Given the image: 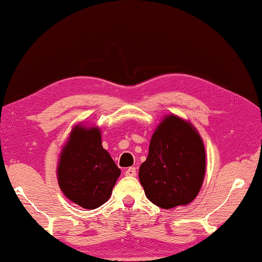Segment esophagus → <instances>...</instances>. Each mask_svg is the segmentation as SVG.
I'll use <instances>...</instances> for the list:
<instances>
[{"label":"esophagus","instance_id":"34e87169","mask_svg":"<svg viewBox=\"0 0 262 262\" xmlns=\"http://www.w3.org/2000/svg\"><path fill=\"white\" fill-rule=\"evenodd\" d=\"M125 176L127 177H136L137 176V170L136 167H128L125 171Z\"/></svg>","mask_w":262,"mask_h":262}]
</instances>
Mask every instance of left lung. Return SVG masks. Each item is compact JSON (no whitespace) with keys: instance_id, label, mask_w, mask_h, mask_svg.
<instances>
[{"instance_id":"8db88e82","label":"left lung","mask_w":262,"mask_h":262,"mask_svg":"<svg viewBox=\"0 0 262 262\" xmlns=\"http://www.w3.org/2000/svg\"><path fill=\"white\" fill-rule=\"evenodd\" d=\"M205 158L195 128L177 116H167L152 136L147 158L139 167L147 199L165 210L191 203L203 184Z\"/></svg>"}]
</instances>
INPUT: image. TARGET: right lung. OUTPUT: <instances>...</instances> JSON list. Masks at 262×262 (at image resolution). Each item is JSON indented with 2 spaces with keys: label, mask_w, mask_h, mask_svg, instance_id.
Masks as SVG:
<instances>
[{
  "label": "right lung",
  "mask_w": 262,
  "mask_h": 262,
  "mask_svg": "<svg viewBox=\"0 0 262 262\" xmlns=\"http://www.w3.org/2000/svg\"><path fill=\"white\" fill-rule=\"evenodd\" d=\"M57 176L68 199L94 210L110 198L120 170L103 148L98 128L77 126L63 148Z\"/></svg>",
  "instance_id": "obj_1"
}]
</instances>
